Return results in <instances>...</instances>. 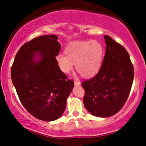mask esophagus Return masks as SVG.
<instances>
[{
    "mask_svg": "<svg viewBox=\"0 0 146 146\" xmlns=\"http://www.w3.org/2000/svg\"><path fill=\"white\" fill-rule=\"evenodd\" d=\"M74 84H75V86H80V85L81 84V83H80L79 81H74Z\"/></svg>",
    "mask_w": 146,
    "mask_h": 146,
    "instance_id": "1",
    "label": "esophagus"
}]
</instances>
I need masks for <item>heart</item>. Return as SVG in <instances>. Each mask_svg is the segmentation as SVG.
<instances>
[{
  "label": "heart",
  "instance_id": "heart-1",
  "mask_svg": "<svg viewBox=\"0 0 146 146\" xmlns=\"http://www.w3.org/2000/svg\"><path fill=\"white\" fill-rule=\"evenodd\" d=\"M65 56L59 55L56 62L60 71L69 74L73 69V64L84 78L95 76L100 71L104 56V48L96 40L77 41L68 44L64 50Z\"/></svg>",
  "mask_w": 146,
  "mask_h": 146
}]
</instances>
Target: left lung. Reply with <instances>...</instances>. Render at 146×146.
Listing matches in <instances>:
<instances>
[{
  "instance_id": "1",
  "label": "left lung",
  "mask_w": 146,
  "mask_h": 146,
  "mask_svg": "<svg viewBox=\"0 0 146 146\" xmlns=\"http://www.w3.org/2000/svg\"><path fill=\"white\" fill-rule=\"evenodd\" d=\"M106 53L100 71L82 83L83 102L89 113L108 117L118 113L128 100L134 79V68L125 48L104 35Z\"/></svg>"
}]
</instances>
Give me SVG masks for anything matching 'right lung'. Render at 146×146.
<instances>
[{
    "mask_svg": "<svg viewBox=\"0 0 146 146\" xmlns=\"http://www.w3.org/2000/svg\"><path fill=\"white\" fill-rule=\"evenodd\" d=\"M56 35L37 37L16 53L11 80L25 109L38 119L51 121L61 117L74 86L60 71L56 57L61 45Z\"/></svg>",
    "mask_w": 146,
    "mask_h": 146,
    "instance_id": "add662e5",
    "label": "right lung"
}]
</instances>
